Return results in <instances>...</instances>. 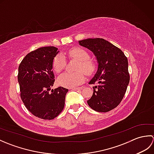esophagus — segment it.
<instances>
[{
  "mask_svg": "<svg viewBox=\"0 0 154 154\" xmlns=\"http://www.w3.org/2000/svg\"><path fill=\"white\" fill-rule=\"evenodd\" d=\"M83 87H75V88H71L72 90H81L83 89Z\"/></svg>",
  "mask_w": 154,
  "mask_h": 154,
  "instance_id": "34e87169",
  "label": "esophagus"
}]
</instances>
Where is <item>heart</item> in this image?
Instances as JSON below:
<instances>
[{
  "label": "heart",
  "instance_id": "b5f03b06",
  "mask_svg": "<svg viewBox=\"0 0 154 154\" xmlns=\"http://www.w3.org/2000/svg\"><path fill=\"white\" fill-rule=\"evenodd\" d=\"M68 56L71 59L79 61L76 72H65L60 75L58 82L61 86L73 88L82 84L85 80V73L91 75L96 70V65L93 60H90L89 53L82 48H73L68 52ZM66 66V60L61 54H57L53 60L54 70L59 73Z\"/></svg>",
  "mask_w": 154,
  "mask_h": 154
}]
</instances>
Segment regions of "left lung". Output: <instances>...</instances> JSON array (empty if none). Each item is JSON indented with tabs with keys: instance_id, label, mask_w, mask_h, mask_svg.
<instances>
[{
	"instance_id": "obj_1",
	"label": "left lung",
	"mask_w": 154,
	"mask_h": 154,
	"mask_svg": "<svg viewBox=\"0 0 154 154\" xmlns=\"http://www.w3.org/2000/svg\"><path fill=\"white\" fill-rule=\"evenodd\" d=\"M79 44L92 51L99 63L89 82L98 85L93 87V94L87 103L97 112H109L119 105L126 93L130 81L128 59L120 49L103 38L85 39Z\"/></svg>"
}]
</instances>
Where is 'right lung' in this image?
<instances>
[{
    "label": "right lung",
    "mask_w": 154,
    "mask_h": 154,
    "mask_svg": "<svg viewBox=\"0 0 154 154\" xmlns=\"http://www.w3.org/2000/svg\"><path fill=\"white\" fill-rule=\"evenodd\" d=\"M57 50L48 46L32 51L26 55L18 67L21 99L26 108L41 119H55L65 106L67 89L59 87L49 93L55 82L52 65Z\"/></svg>",
    "instance_id": "obj_1"
}]
</instances>
